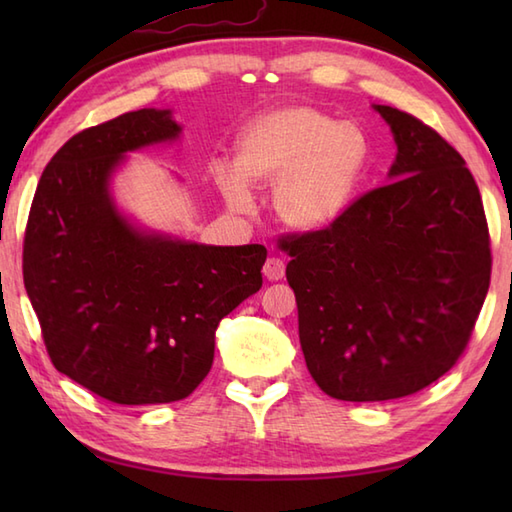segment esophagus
Listing matches in <instances>:
<instances>
[{
    "label": "esophagus",
    "instance_id": "34e87169",
    "mask_svg": "<svg viewBox=\"0 0 512 512\" xmlns=\"http://www.w3.org/2000/svg\"><path fill=\"white\" fill-rule=\"evenodd\" d=\"M262 273H264V277H266L268 281H279V279H284V275H286V264H284V259H279V257H268V259H266V264H264V268H262Z\"/></svg>",
    "mask_w": 512,
    "mask_h": 512
}]
</instances>
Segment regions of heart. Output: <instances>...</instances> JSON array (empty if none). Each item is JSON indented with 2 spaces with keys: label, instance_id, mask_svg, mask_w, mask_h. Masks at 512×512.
I'll use <instances>...</instances> for the list:
<instances>
[{
  "label": "heart",
  "instance_id": "heart-1",
  "mask_svg": "<svg viewBox=\"0 0 512 512\" xmlns=\"http://www.w3.org/2000/svg\"><path fill=\"white\" fill-rule=\"evenodd\" d=\"M367 160V138L350 121L314 107L270 112L246 129L237 170L217 169V184L235 209L250 206V184H273V209L290 228L310 231L332 222L350 202Z\"/></svg>",
  "mask_w": 512,
  "mask_h": 512
}]
</instances>
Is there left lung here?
<instances>
[{"label": "left lung", "mask_w": 512, "mask_h": 512, "mask_svg": "<svg viewBox=\"0 0 512 512\" xmlns=\"http://www.w3.org/2000/svg\"><path fill=\"white\" fill-rule=\"evenodd\" d=\"M398 154L383 187L319 231L281 235L308 372L336 400L411 396L469 345L491 284L480 189L436 129L374 105Z\"/></svg>", "instance_id": "obj_1"}]
</instances>
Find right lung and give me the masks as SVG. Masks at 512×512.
I'll list each match as a JSON object with an SVG mask.
<instances>
[{
    "label": "right lung",
    "mask_w": 512,
    "mask_h": 512,
    "mask_svg": "<svg viewBox=\"0 0 512 512\" xmlns=\"http://www.w3.org/2000/svg\"><path fill=\"white\" fill-rule=\"evenodd\" d=\"M169 110L127 112L72 136L43 169L24 237V286L52 365L116 405L187 398L215 330L262 288L266 248L145 233L116 211L127 151L176 140Z\"/></svg>",
    "instance_id": "add662e5"
}]
</instances>
